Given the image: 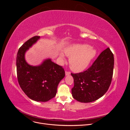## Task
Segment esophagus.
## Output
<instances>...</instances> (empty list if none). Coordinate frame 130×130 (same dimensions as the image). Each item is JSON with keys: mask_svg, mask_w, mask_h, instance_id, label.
Instances as JSON below:
<instances>
[{"mask_svg": "<svg viewBox=\"0 0 130 130\" xmlns=\"http://www.w3.org/2000/svg\"><path fill=\"white\" fill-rule=\"evenodd\" d=\"M65 74H66V76H68L70 74V73L69 72H66Z\"/></svg>", "mask_w": 130, "mask_h": 130, "instance_id": "obj_1", "label": "esophagus"}]
</instances>
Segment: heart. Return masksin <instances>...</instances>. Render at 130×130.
Returning a JSON list of instances; mask_svg holds the SVG:
<instances>
[{"mask_svg":"<svg viewBox=\"0 0 130 130\" xmlns=\"http://www.w3.org/2000/svg\"><path fill=\"white\" fill-rule=\"evenodd\" d=\"M64 53L70 58V68L73 72L79 73L88 66L95 56L96 51L86 44H72L66 47ZM59 56L62 60H64L63 54L60 53Z\"/></svg>","mask_w":130,"mask_h":130,"instance_id":"heart-1","label":"heart"}]
</instances>
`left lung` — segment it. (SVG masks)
<instances>
[{"mask_svg":"<svg viewBox=\"0 0 130 130\" xmlns=\"http://www.w3.org/2000/svg\"><path fill=\"white\" fill-rule=\"evenodd\" d=\"M114 67V57L111 50L102 52L87 70L71 74L74 86L72 89L74 99L80 103H91L103 96L111 83Z\"/></svg>","mask_w":130,"mask_h":130,"instance_id":"8db88e82","label":"left lung"}]
</instances>
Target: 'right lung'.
<instances>
[{"instance_id":"add662e5","label":"right lung","mask_w":130,"mask_h":130,"mask_svg":"<svg viewBox=\"0 0 130 130\" xmlns=\"http://www.w3.org/2000/svg\"><path fill=\"white\" fill-rule=\"evenodd\" d=\"M40 39L35 36L27 40L19 49L16 67L19 86L30 99L37 102H46L55 96L58 84L65 76L62 67L51 58H46L40 64H29L25 53Z\"/></svg>"}]
</instances>
